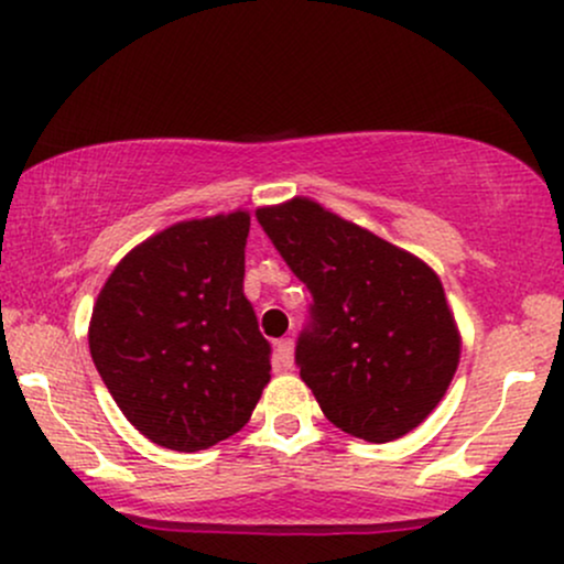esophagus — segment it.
Wrapping results in <instances>:
<instances>
[{"instance_id":"obj_1","label":"esophagus","mask_w":564,"mask_h":564,"mask_svg":"<svg viewBox=\"0 0 564 564\" xmlns=\"http://www.w3.org/2000/svg\"><path fill=\"white\" fill-rule=\"evenodd\" d=\"M275 364L281 366L283 371H289V368L294 366V341L291 339L275 341Z\"/></svg>"}]
</instances>
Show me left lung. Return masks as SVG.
I'll use <instances>...</instances> for the list:
<instances>
[{
  "label": "left lung",
  "mask_w": 564,
  "mask_h": 564,
  "mask_svg": "<svg viewBox=\"0 0 564 564\" xmlns=\"http://www.w3.org/2000/svg\"><path fill=\"white\" fill-rule=\"evenodd\" d=\"M257 219L313 294L296 366L328 422L368 443L416 430L462 358L435 270L313 198L260 206Z\"/></svg>",
  "instance_id": "8db88e82"
}]
</instances>
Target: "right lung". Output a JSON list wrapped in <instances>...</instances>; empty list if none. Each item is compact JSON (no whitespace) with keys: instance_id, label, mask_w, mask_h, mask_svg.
I'll return each mask as SVG.
<instances>
[{"instance_id":"right-lung-1","label":"right lung","mask_w":564,"mask_h":564,"mask_svg":"<svg viewBox=\"0 0 564 564\" xmlns=\"http://www.w3.org/2000/svg\"><path fill=\"white\" fill-rule=\"evenodd\" d=\"M249 212L174 223L134 246L97 294L89 352L127 422L196 453L236 435L270 381L243 296Z\"/></svg>"}]
</instances>
